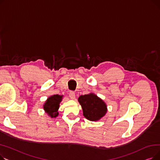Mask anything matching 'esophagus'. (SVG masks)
Instances as JSON below:
<instances>
[{"label": "esophagus", "mask_w": 160, "mask_h": 160, "mask_svg": "<svg viewBox=\"0 0 160 160\" xmlns=\"http://www.w3.org/2000/svg\"><path fill=\"white\" fill-rule=\"evenodd\" d=\"M69 97L71 99H74L75 98V93L74 91H70L69 93Z\"/></svg>", "instance_id": "34e87169"}]
</instances>
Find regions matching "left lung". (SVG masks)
I'll use <instances>...</instances> for the list:
<instances>
[{"label": "left lung", "mask_w": 160, "mask_h": 160, "mask_svg": "<svg viewBox=\"0 0 160 160\" xmlns=\"http://www.w3.org/2000/svg\"><path fill=\"white\" fill-rule=\"evenodd\" d=\"M78 102L82 108L83 116L89 121L99 120L107 112L105 102L93 93L81 95Z\"/></svg>", "instance_id": "left-lung-1"}]
</instances>
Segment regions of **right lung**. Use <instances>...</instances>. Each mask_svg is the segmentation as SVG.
Here are the masks:
<instances>
[{
    "label": "right lung",
    "instance_id": "obj_1",
    "mask_svg": "<svg viewBox=\"0 0 160 160\" xmlns=\"http://www.w3.org/2000/svg\"><path fill=\"white\" fill-rule=\"evenodd\" d=\"M62 96L54 95L50 97L45 102L43 108L45 111L51 117H56L58 115V110L60 107V103L62 101Z\"/></svg>",
    "mask_w": 160,
    "mask_h": 160
}]
</instances>
